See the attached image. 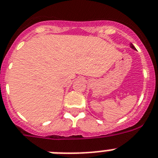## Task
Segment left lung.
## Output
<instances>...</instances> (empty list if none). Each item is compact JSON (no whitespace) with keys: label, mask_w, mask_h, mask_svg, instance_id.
I'll list each match as a JSON object with an SVG mask.
<instances>
[{"label":"left lung","mask_w":158,"mask_h":158,"mask_svg":"<svg viewBox=\"0 0 158 158\" xmlns=\"http://www.w3.org/2000/svg\"><path fill=\"white\" fill-rule=\"evenodd\" d=\"M130 47H131V48H132V49H134V50H135V47L133 46V44H130Z\"/></svg>","instance_id":"1"}]
</instances>
